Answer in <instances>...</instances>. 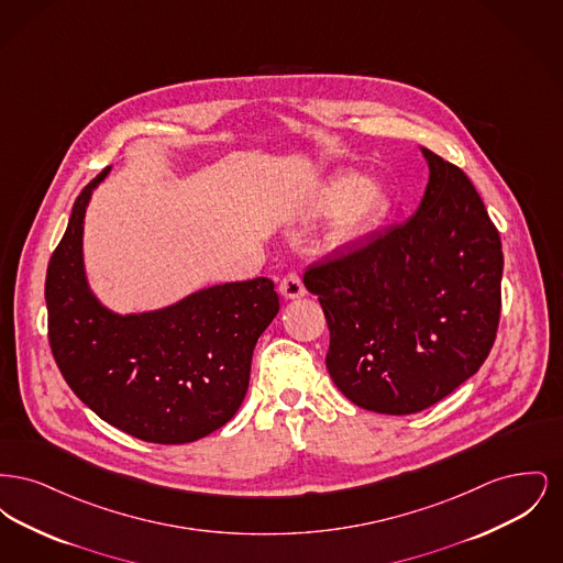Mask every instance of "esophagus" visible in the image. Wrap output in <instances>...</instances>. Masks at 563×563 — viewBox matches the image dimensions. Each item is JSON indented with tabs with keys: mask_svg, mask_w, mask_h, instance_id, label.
I'll list each match as a JSON object with an SVG mask.
<instances>
[{
	"mask_svg": "<svg viewBox=\"0 0 563 563\" xmlns=\"http://www.w3.org/2000/svg\"><path fill=\"white\" fill-rule=\"evenodd\" d=\"M280 294L285 295L287 299H297V297H303L306 295V287H303V280L297 272H289L283 280H280Z\"/></svg>",
	"mask_w": 563,
	"mask_h": 563,
	"instance_id": "34e87169",
	"label": "esophagus"
}]
</instances>
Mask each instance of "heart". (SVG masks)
<instances>
[{"instance_id":"obj_1","label":"heart","mask_w":563,"mask_h":563,"mask_svg":"<svg viewBox=\"0 0 563 563\" xmlns=\"http://www.w3.org/2000/svg\"><path fill=\"white\" fill-rule=\"evenodd\" d=\"M361 186L363 181L356 175H340L321 189L314 202V213L329 214L344 209L349 200H353L342 223V234L349 239L372 228L386 211L384 194L377 188H365L360 192L357 189ZM356 190L358 195L355 194Z\"/></svg>"}]
</instances>
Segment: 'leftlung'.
Segmentation results:
<instances>
[{
    "label": "left lung",
    "mask_w": 563,
    "mask_h": 563,
    "mask_svg": "<svg viewBox=\"0 0 563 563\" xmlns=\"http://www.w3.org/2000/svg\"><path fill=\"white\" fill-rule=\"evenodd\" d=\"M418 213L312 264L303 285L329 327L327 372L369 411H422L479 372L503 310V244L471 179L422 150Z\"/></svg>",
    "instance_id": "left-lung-1"
}]
</instances>
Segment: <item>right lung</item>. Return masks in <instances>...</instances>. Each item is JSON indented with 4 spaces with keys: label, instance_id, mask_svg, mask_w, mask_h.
<instances>
[{
    "label": "right lung",
    "instance_id": "obj_1",
    "mask_svg": "<svg viewBox=\"0 0 563 563\" xmlns=\"http://www.w3.org/2000/svg\"><path fill=\"white\" fill-rule=\"evenodd\" d=\"M108 170L76 198L46 272L54 361L78 399L111 427L150 443H191L239 411L253 349L278 312V294L262 276L150 314L106 310L86 287L81 230L90 191Z\"/></svg>",
    "mask_w": 563,
    "mask_h": 563
}]
</instances>
